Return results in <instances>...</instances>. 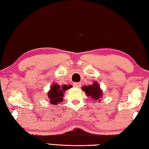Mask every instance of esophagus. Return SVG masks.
<instances>
[{
  "label": "esophagus",
  "mask_w": 149,
  "mask_h": 149,
  "mask_svg": "<svg viewBox=\"0 0 149 149\" xmlns=\"http://www.w3.org/2000/svg\"><path fill=\"white\" fill-rule=\"evenodd\" d=\"M73 86L74 87H80L81 86V84L80 82H75L73 84Z\"/></svg>",
  "instance_id": "34e87169"
}]
</instances>
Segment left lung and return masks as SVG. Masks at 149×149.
I'll use <instances>...</instances> for the list:
<instances>
[{
  "mask_svg": "<svg viewBox=\"0 0 149 149\" xmlns=\"http://www.w3.org/2000/svg\"><path fill=\"white\" fill-rule=\"evenodd\" d=\"M82 90L87 94V96H90L93 100H98L102 96V90L100 89V86L96 81L93 85L83 87Z\"/></svg>",
  "mask_w": 149,
  "mask_h": 149,
  "instance_id": "left-lung-1",
  "label": "left lung"
}]
</instances>
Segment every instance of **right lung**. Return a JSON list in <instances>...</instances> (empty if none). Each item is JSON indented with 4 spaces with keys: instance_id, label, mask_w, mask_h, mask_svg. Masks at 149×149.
Here are the masks:
<instances>
[{
    "instance_id": "obj_1",
    "label": "right lung",
    "mask_w": 149,
    "mask_h": 149,
    "mask_svg": "<svg viewBox=\"0 0 149 149\" xmlns=\"http://www.w3.org/2000/svg\"><path fill=\"white\" fill-rule=\"evenodd\" d=\"M71 87V86H67L65 85H63L61 87L59 85L54 84L51 87L49 92L48 93V97L50 99V102L53 105H57L58 103L62 102L63 92Z\"/></svg>"
}]
</instances>
